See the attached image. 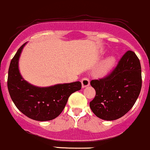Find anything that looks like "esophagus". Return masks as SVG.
Listing matches in <instances>:
<instances>
[{
    "instance_id": "1",
    "label": "esophagus",
    "mask_w": 150,
    "mask_h": 150,
    "mask_svg": "<svg viewBox=\"0 0 150 150\" xmlns=\"http://www.w3.org/2000/svg\"><path fill=\"white\" fill-rule=\"evenodd\" d=\"M81 86H82L83 88L84 87H86V86H88L89 85V84H90V81H89V79L86 78V77H84V78L81 79Z\"/></svg>"
}]
</instances>
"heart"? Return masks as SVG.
<instances>
[{"instance_id": "b5f03b06", "label": "heart", "mask_w": 150, "mask_h": 150, "mask_svg": "<svg viewBox=\"0 0 150 150\" xmlns=\"http://www.w3.org/2000/svg\"><path fill=\"white\" fill-rule=\"evenodd\" d=\"M115 62H116V60L113 56H110L106 58L104 62H103V65H102V72L104 74H107L115 66Z\"/></svg>"}]
</instances>
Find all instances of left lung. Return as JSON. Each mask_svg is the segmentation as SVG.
I'll list each match as a JSON object with an SVG mask.
<instances>
[{"label":"left lung","instance_id":"1","mask_svg":"<svg viewBox=\"0 0 150 150\" xmlns=\"http://www.w3.org/2000/svg\"><path fill=\"white\" fill-rule=\"evenodd\" d=\"M96 95L89 107L96 116L105 121L118 119L137 101L142 88V69L138 57L132 50L123 55L105 78L92 80Z\"/></svg>","mask_w":150,"mask_h":150}]
</instances>
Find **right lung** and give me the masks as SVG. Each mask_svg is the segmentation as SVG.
<instances>
[{"mask_svg":"<svg viewBox=\"0 0 150 150\" xmlns=\"http://www.w3.org/2000/svg\"><path fill=\"white\" fill-rule=\"evenodd\" d=\"M27 42L20 47L11 61L8 75V89L12 101L23 114L38 121H50L64 109L72 93L80 90V81L40 87L24 79L18 69V61Z\"/></svg>","mask_w":150,"mask_h":150,"instance_id":"obj_1","label":"right lung"}]
</instances>
